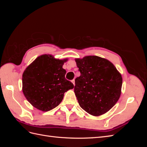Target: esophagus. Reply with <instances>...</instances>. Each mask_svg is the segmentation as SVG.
I'll return each instance as SVG.
<instances>
[{"mask_svg": "<svg viewBox=\"0 0 147 147\" xmlns=\"http://www.w3.org/2000/svg\"><path fill=\"white\" fill-rule=\"evenodd\" d=\"M71 82H72V83L74 84V85H75V80H74V79L72 80L71 81Z\"/></svg>", "mask_w": 147, "mask_h": 147, "instance_id": "esophagus-1", "label": "esophagus"}]
</instances>
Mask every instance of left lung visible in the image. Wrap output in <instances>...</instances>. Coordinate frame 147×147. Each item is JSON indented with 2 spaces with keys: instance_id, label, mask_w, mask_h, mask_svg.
Wrapping results in <instances>:
<instances>
[{
  "instance_id": "obj_1",
  "label": "left lung",
  "mask_w": 147,
  "mask_h": 147,
  "mask_svg": "<svg viewBox=\"0 0 147 147\" xmlns=\"http://www.w3.org/2000/svg\"><path fill=\"white\" fill-rule=\"evenodd\" d=\"M80 72L74 92L80 106L93 116L107 112L117 103L121 92V75L109 60L97 56L75 59Z\"/></svg>"
}]
</instances>
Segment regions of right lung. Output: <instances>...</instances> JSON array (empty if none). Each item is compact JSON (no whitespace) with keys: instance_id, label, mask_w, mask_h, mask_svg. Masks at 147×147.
I'll list each match as a JSON object with an SVG mask.
<instances>
[{"instance_id":"obj_1","label":"right lung","mask_w":147,"mask_h":147,"mask_svg":"<svg viewBox=\"0 0 147 147\" xmlns=\"http://www.w3.org/2000/svg\"><path fill=\"white\" fill-rule=\"evenodd\" d=\"M67 59H57L52 55L37 57L23 74V92L29 103L36 109L48 112L63 100L64 92L74 86L66 80L63 65Z\"/></svg>"}]
</instances>
